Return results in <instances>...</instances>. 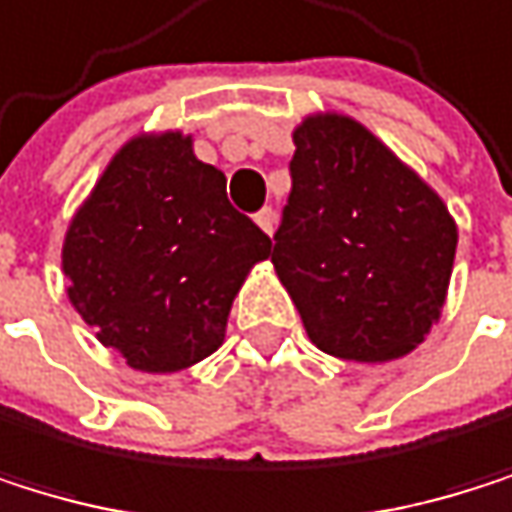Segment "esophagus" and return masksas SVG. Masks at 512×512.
I'll return each mask as SVG.
<instances>
[{
	"instance_id": "1",
	"label": "esophagus",
	"mask_w": 512,
	"mask_h": 512,
	"mask_svg": "<svg viewBox=\"0 0 512 512\" xmlns=\"http://www.w3.org/2000/svg\"><path fill=\"white\" fill-rule=\"evenodd\" d=\"M254 221H258V227H261L267 236H273V230H276V212H273L270 206H264L258 215H254Z\"/></svg>"
}]
</instances>
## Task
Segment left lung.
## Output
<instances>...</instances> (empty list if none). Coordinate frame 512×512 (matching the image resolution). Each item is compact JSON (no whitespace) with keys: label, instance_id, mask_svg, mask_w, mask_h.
Here are the masks:
<instances>
[{"label":"left lung","instance_id":"obj_1","mask_svg":"<svg viewBox=\"0 0 512 512\" xmlns=\"http://www.w3.org/2000/svg\"><path fill=\"white\" fill-rule=\"evenodd\" d=\"M273 267L309 340L334 358L391 361L440 318L458 227L443 200L367 127L309 115Z\"/></svg>","mask_w":512,"mask_h":512}]
</instances>
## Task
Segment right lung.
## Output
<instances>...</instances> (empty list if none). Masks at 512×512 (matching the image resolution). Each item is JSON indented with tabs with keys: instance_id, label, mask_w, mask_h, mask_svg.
Segmentation results:
<instances>
[{
	"instance_id": "add662e5",
	"label": "right lung",
	"mask_w": 512,
	"mask_h": 512,
	"mask_svg": "<svg viewBox=\"0 0 512 512\" xmlns=\"http://www.w3.org/2000/svg\"><path fill=\"white\" fill-rule=\"evenodd\" d=\"M270 245L191 136H136L66 230V294L133 370L175 373L224 343L233 297Z\"/></svg>"
}]
</instances>
